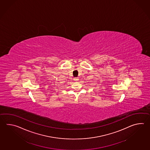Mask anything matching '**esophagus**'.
I'll return each mask as SVG.
<instances>
[{"label":"esophagus","mask_w":150,"mask_h":150,"mask_svg":"<svg viewBox=\"0 0 150 150\" xmlns=\"http://www.w3.org/2000/svg\"><path fill=\"white\" fill-rule=\"evenodd\" d=\"M74 80L75 82H78L79 79V78H78V77H75V78H74Z\"/></svg>","instance_id":"34e87169"}]
</instances>
